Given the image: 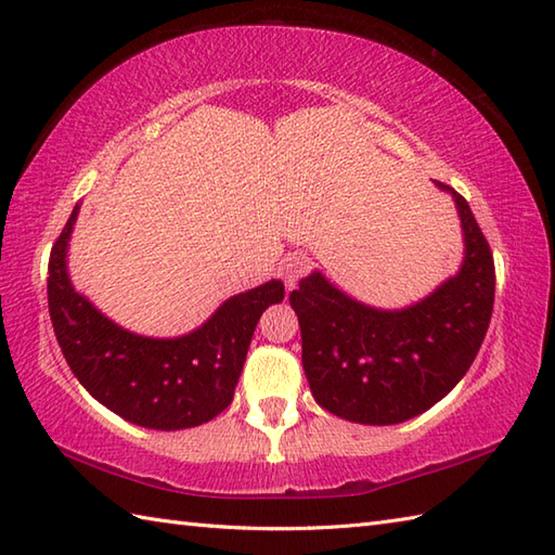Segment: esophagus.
I'll use <instances>...</instances> for the list:
<instances>
[{"mask_svg": "<svg viewBox=\"0 0 555 555\" xmlns=\"http://www.w3.org/2000/svg\"><path fill=\"white\" fill-rule=\"evenodd\" d=\"M310 271V259L305 255H291L284 259V264H281V276L286 281V288L293 291L298 286V281L308 274Z\"/></svg>", "mask_w": 555, "mask_h": 555, "instance_id": "34e87169", "label": "esophagus"}]
</instances>
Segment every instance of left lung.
I'll return each mask as SVG.
<instances>
[{
  "label": "left lung",
  "mask_w": 555,
  "mask_h": 555,
  "mask_svg": "<svg viewBox=\"0 0 555 555\" xmlns=\"http://www.w3.org/2000/svg\"><path fill=\"white\" fill-rule=\"evenodd\" d=\"M453 197L465 257L427 298L379 310L338 291L322 271L291 293L302 336V370L317 403L358 424H398L422 415L463 379L487 336L496 291L493 255L465 197Z\"/></svg>",
  "instance_id": "8db88e82"
}]
</instances>
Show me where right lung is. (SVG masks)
I'll return each instance as SVG.
<instances>
[{"instance_id": "add662e5", "label": "right lung", "mask_w": 555, "mask_h": 555, "mask_svg": "<svg viewBox=\"0 0 555 555\" xmlns=\"http://www.w3.org/2000/svg\"><path fill=\"white\" fill-rule=\"evenodd\" d=\"M74 207L50 255L47 302L70 372L86 391L138 427L176 431L215 420L233 400L235 384L259 317L284 300V284L271 279L223 300L191 334L152 338L128 332L102 314L68 276Z\"/></svg>"}]
</instances>
